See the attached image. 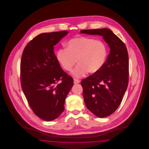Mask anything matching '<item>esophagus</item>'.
<instances>
[{
	"label": "esophagus",
	"mask_w": 149,
	"mask_h": 149,
	"mask_svg": "<svg viewBox=\"0 0 149 149\" xmlns=\"http://www.w3.org/2000/svg\"><path fill=\"white\" fill-rule=\"evenodd\" d=\"M80 81L79 79L74 78V84H78V83H80Z\"/></svg>",
	"instance_id": "34e87169"
}]
</instances>
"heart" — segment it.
Returning <instances> with one entry per match:
<instances>
[{
  "mask_svg": "<svg viewBox=\"0 0 149 149\" xmlns=\"http://www.w3.org/2000/svg\"><path fill=\"white\" fill-rule=\"evenodd\" d=\"M108 55L106 44L102 41L88 37H77L69 40L66 48L57 50L56 58L58 63L66 71L72 70L75 77H82L88 72L95 74L106 64Z\"/></svg>",
  "mask_w": 149,
  "mask_h": 149,
  "instance_id": "b5f03b06",
  "label": "heart"
}]
</instances>
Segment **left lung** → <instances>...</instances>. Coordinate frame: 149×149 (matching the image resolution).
I'll list each match as a JSON object with an SVG mask.
<instances>
[{
  "label": "left lung",
  "mask_w": 149,
  "mask_h": 149,
  "mask_svg": "<svg viewBox=\"0 0 149 149\" xmlns=\"http://www.w3.org/2000/svg\"><path fill=\"white\" fill-rule=\"evenodd\" d=\"M80 32L103 36L111 49L102 69L81 81L87 108L96 116L105 117L116 111L127 88V50L123 42L109 29H84Z\"/></svg>",
  "instance_id": "obj_1"
}]
</instances>
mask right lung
Segmentation results:
<instances>
[{
  "instance_id": "1",
  "label": "right lung",
  "mask_w": 149,
  "mask_h": 149,
  "mask_svg": "<svg viewBox=\"0 0 149 149\" xmlns=\"http://www.w3.org/2000/svg\"><path fill=\"white\" fill-rule=\"evenodd\" d=\"M68 31L43 33L29 41L21 61L22 89L29 106L43 120H54L64 111L73 79L60 67L54 46Z\"/></svg>"
}]
</instances>
